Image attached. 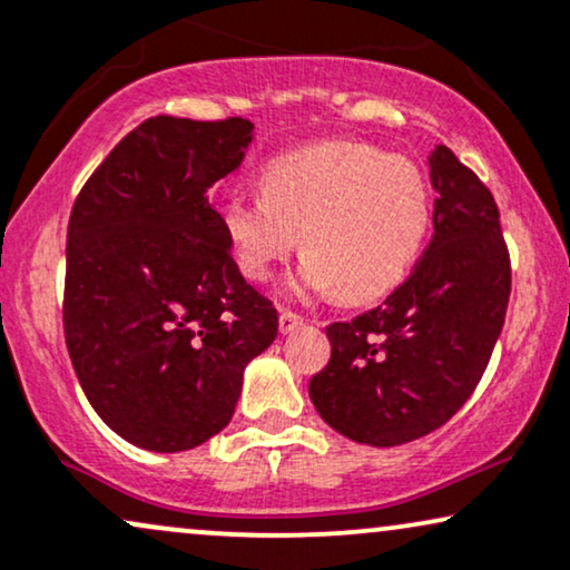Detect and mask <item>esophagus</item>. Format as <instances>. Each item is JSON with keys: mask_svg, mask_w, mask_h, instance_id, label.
I'll use <instances>...</instances> for the list:
<instances>
[{"mask_svg": "<svg viewBox=\"0 0 570 570\" xmlns=\"http://www.w3.org/2000/svg\"><path fill=\"white\" fill-rule=\"evenodd\" d=\"M302 323H305V318H302V315L292 313V309H281V315H278L281 334H292V331L297 328V326H302Z\"/></svg>", "mask_w": 570, "mask_h": 570, "instance_id": "34e87169", "label": "esophagus"}]
</instances>
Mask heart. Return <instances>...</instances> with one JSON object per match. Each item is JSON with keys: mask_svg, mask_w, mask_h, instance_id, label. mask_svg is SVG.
I'll use <instances>...</instances> for the list:
<instances>
[{"mask_svg": "<svg viewBox=\"0 0 570 570\" xmlns=\"http://www.w3.org/2000/svg\"><path fill=\"white\" fill-rule=\"evenodd\" d=\"M431 226V186L417 163L363 141H331L265 165L261 194L220 205V228L236 263L265 281L302 236L297 286L371 302L392 292Z\"/></svg>", "mask_w": 570, "mask_h": 570, "instance_id": "b5f03b06", "label": "heart"}]
</instances>
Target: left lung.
<instances>
[{
	"label": "left lung",
	"mask_w": 570,
	"mask_h": 570,
	"mask_svg": "<svg viewBox=\"0 0 570 570\" xmlns=\"http://www.w3.org/2000/svg\"><path fill=\"white\" fill-rule=\"evenodd\" d=\"M434 236L379 307L331 323V360L309 379L323 421L394 446L444 426L484 376L505 326L510 252L484 181L450 147L431 153Z\"/></svg>",
	"instance_id": "obj_1"
}]
</instances>
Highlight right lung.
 Returning a JSON list of instances; mask_svg holds the SVG:
<instances>
[{
  "label": "right lung",
  "instance_id": "obj_1",
  "mask_svg": "<svg viewBox=\"0 0 570 570\" xmlns=\"http://www.w3.org/2000/svg\"><path fill=\"white\" fill-rule=\"evenodd\" d=\"M252 128L244 118H147L70 210V363L97 415L141 450H191L226 429L244 365L278 334L276 307L242 278L210 205Z\"/></svg>",
  "mask_w": 570,
  "mask_h": 570
}]
</instances>
